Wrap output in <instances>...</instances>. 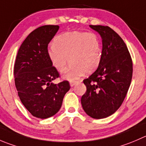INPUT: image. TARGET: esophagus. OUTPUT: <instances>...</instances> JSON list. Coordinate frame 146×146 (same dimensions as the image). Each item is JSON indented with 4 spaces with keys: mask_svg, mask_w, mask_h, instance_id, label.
I'll use <instances>...</instances> for the list:
<instances>
[{
    "mask_svg": "<svg viewBox=\"0 0 146 146\" xmlns=\"http://www.w3.org/2000/svg\"><path fill=\"white\" fill-rule=\"evenodd\" d=\"M79 83V81H73V80H72V81H70V85L71 87H73V86H74L75 85L77 84V83Z\"/></svg>",
    "mask_w": 146,
    "mask_h": 146,
    "instance_id": "obj_1",
    "label": "esophagus"
}]
</instances>
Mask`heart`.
I'll return each mask as SVG.
<instances>
[{
	"instance_id": "obj_1",
	"label": "heart",
	"mask_w": 146,
	"mask_h": 146,
	"mask_svg": "<svg viewBox=\"0 0 146 146\" xmlns=\"http://www.w3.org/2000/svg\"><path fill=\"white\" fill-rule=\"evenodd\" d=\"M48 55L53 67L60 73L66 71L69 62L70 68L66 78L73 80L79 78L85 72L93 73L98 68L102 58L101 43L93 33L67 32L55 38Z\"/></svg>"
}]
</instances>
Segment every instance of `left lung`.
<instances>
[{"label":"left lung","mask_w":146,"mask_h":146,"mask_svg":"<svg viewBox=\"0 0 146 146\" xmlns=\"http://www.w3.org/2000/svg\"><path fill=\"white\" fill-rule=\"evenodd\" d=\"M90 27L101 36L102 58L97 70L83 80L86 92L81 104L87 115L101 119L113 114L123 102L132 80L133 62L125 43L112 28Z\"/></svg>","instance_id":"1"}]
</instances>
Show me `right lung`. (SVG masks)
Masks as SVG:
<instances>
[{
	"label": "right lung",
	"mask_w": 146,
	"mask_h": 146,
	"mask_svg": "<svg viewBox=\"0 0 146 146\" xmlns=\"http://www.w3.org/2000/svg\"><path fill=\"white\" fill-rule=\"evenodd\" d=\"M58 29V25H47L32 31L21 44L14 65L20 100L31 115L41 119L58 112L70 88L68 80L53 83L60 75L49 59L48 46Z\"/></svg>",
	"instance_id": "add662e5"
}]
</instances>
